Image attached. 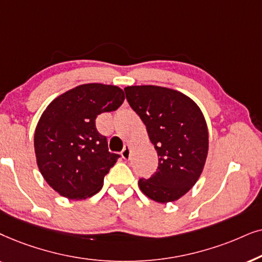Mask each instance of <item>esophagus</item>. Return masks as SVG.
Listing matches in <instances>:
<instances>
[{
  "instance_id": "34e87169",
  "label": "esophagus",
  "mask_w": 262,
  "mask_h": 262,
  "mask_svg": "<svg viewBox=\"0 0 262 262\" xmlns=\"http://www.w3.org/2000/svg\"><path fill=\"white\" fill-rule=\"evenodd\" d=\"M121 156H122V158L125 159V160L129 159V157H130V147H129L128 145H127V146H124V148L122 149Z\"/></svg>"
}]
</instances>
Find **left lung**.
I'll return each mask as SVG.
<instances>
[{
  "label": "left lung",
  "mask_w": 262,
  "mask_h": 262,
  "mask_svg": "<svg viewBox=\"0 0 262 262\" xmlns=\"http://www.w3.org/2000/svg\"><path fill=\"white\" fill-rule=\"evenodd\" d=\"M124 92L159 157L157 171L139 180V187L157 202L179 200L196 183L206 162L208 132L204 115L190 98L166 87L128 86Z\"/></svg>",
  "instance_id": "8db88e82"
}]
</instances>
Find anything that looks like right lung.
<instances>
[{
  "label": "right lung",
  "mask_w": 262,
  "mask_h": 262,
  "mask_svg": "<svg viewBox=\"0 0 262 262\" xmlns=\"http://www.w3.org/2000/svg\"><path fill=\"white\" fill-rule=\"evenodd\" d=\"M124 100L120 87L85 83L49 104L34 133L39 171L62 196L79 200L98 193L104 176L120 155L109 152L97 130L99 114L117 110Z\"/></svg>",
  "instance_id": "right-lung-1"
}]
</instances>
